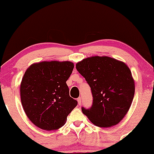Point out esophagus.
<instances>
[{"label":"esophagus","mask_w":154,"mask_h":154,"mask_svg":"<svg viewBox=\"0 0 154 154\" xmlns=\"http://www.w3.org/2000/svg\"><path fill=\"white\" fill-rule=\"evenodd\" d=\"M77 101H78V103H79V105H81V97H79V98H78L77 99Z\"/></svg>","instance_id":"obj_1"}]
</instances>
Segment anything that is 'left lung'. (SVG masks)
<instances>
[{"mask_svg": "<svg viewBox=\"0 0 154 154\" xmlns=\"http://www.w3.org/2000/svg\"><path fill=\"white\" fill-rule=\"evenodd\" d=\"M91 88L93 103L82 111L94 125L110 128L122 120L132 104L134 81L128 65L107 56H93L75 64Z\"/></svg>", "mask_w": 154, "mask_h": 154, "instance_id": "obj_1", "label": "left lung"}]
</instances>
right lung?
Listing matches in <instances>:
<instances>
[{
    "mask_svg": "<svg viewBox=\"0 0 154 154\" xmlns=\"http://www.w3.org/2000/svg\"><path fill=\"white\" fill-rule=\"evenodd\" d=\"M73 67L69 61H43L25 71L20 84L21 102L27 117L38 128L59 129L77 106L66 83Z\"/></svg>",
    "mask_w": 154,
    "mask_h": 154,
    "instance_id": "1",
    "label": "right lung"
}]
</instances>
